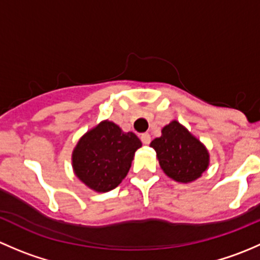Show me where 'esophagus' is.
<instances>
[{"label": "esophagus", "instance_id": "obj_1", "mask_svg": "<svg viewBox=\"0 0 260 260\" xmlns=\"http://www.w3.org/2000/svg\"><path fill=\"white\" fill-rule=\"evenodd\" d=\"M141 141H142L143 145H149V142H151V136L148 133H142L141 135Z\"/></svg>", "mask_w": 260, "mask_h": 260}]
</instances>
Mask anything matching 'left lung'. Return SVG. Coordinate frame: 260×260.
I'll list each match as a JSON object with an SVG mask.
<instances>
[{
	"instance_id": "8db88e82",
	"label": "left lung",
	"mask_w": 260,
	"mask_h": 260,
	"mask_svg": "<svg viewBox=\"0 0 260 260\" xmlns=\"http://www.w3.org/2000/svg\"><path fill=\"white\" fill-rule=\"evenodd\" d=\"M162 171L177 182H193L209 169L208 148L185 125L172 120L151 142Z\"/></svg>"
}]
</instances>
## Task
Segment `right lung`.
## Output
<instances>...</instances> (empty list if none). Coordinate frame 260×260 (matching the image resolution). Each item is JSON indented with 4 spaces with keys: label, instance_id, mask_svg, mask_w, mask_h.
Here are the masks:
<instances>
[{
    "label": "right lung",
    "instance_id": "right-lung-1",
    "mask_svg": "<svg viewBox=\"0 0 260 260\" xmlns=\"http://www.w3.org/2000/svg\"><path fill=\"white\" fill-rule=\"evenodd\" d=\"M142 142L112 120H102L84 133L72 153L73 171L86 187L108 192L127 176Z\"/></svg>",
    "mask_w": 260,
    "mask_h": 260
}]
</instances>
